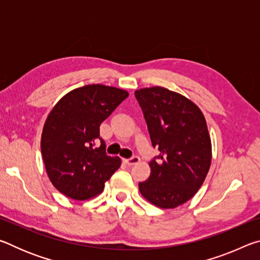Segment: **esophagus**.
Returning a JSON list of instances; mask_svg holds the SVG:
<instances>
[{
  "instance_id": "obj_1",
  "label": "esophagus",
  "mask_w": 260,
  "mask_h": 260,
  "mask_svg": "<svg viewBox=\"0 0 260 260\" xmlns=\"http://www.w3.org/2000/svg\"><path fill=\"white\" fill-rule=\"evenodd\" d=\"M139 161H140L139 156H132L131 158H128V159H125V162L127 165H135V164H138Z\"/></svg>"
}]
</instances>
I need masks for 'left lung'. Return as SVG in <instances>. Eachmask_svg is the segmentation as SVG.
<instances>
[{"label":"left lung","instance_id":"left-lung-1","mask_svg":"<svg viewBox=\"0 0 260 260\" xmlns=\"http://www.w3.org/2000/svg\"><path fill=\"white\" fill-rule=\"evenodd\" d=\"M135 98L152 147L160 151L140 191L158 208H177L195 195L209 172L212 148L205 118L197 105L166 88H143Z\"/></svg>","mask_w":260,"mask_h":260}]
</instances>
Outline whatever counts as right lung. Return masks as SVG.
Masks as SVG:
<instances>
[{
    "mask_svg": "<svg viewBox=\"0 0 260 260\" xmlns=\"http://www.w3.org/2000/svg\"><path fill=\"white\" fill-rule=\"evenodd\" d=\"M127 96L119 88L87 85L70 91L51 110L41 152L51 183L65 196L85 201L99 195L119 169L120 158L107 155L100 126Z\"/></svg>",
    "mask_w": 260,
    "mask_h": 260,
    "instance_id": "right-lung-1",
    "label": "right lung"
}]
</instances>
